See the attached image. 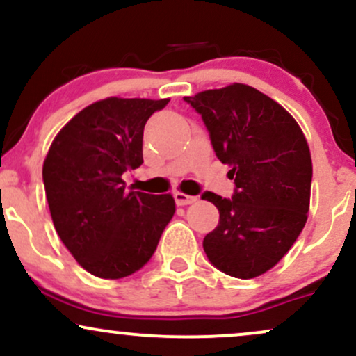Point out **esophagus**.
<instances>
[{"label":"esophagus","instance_id":"esophagus-1","mask_svg":"<svg viewBox=\"0 0 356 356\" xmlns=\"http://www.w3.org/2000/svg\"><path fill=\"white\" fill-rule=\"evenodd\" d=\"M174 199H175V204H177V206H187V204L195 202L194 195H187V194H184V192H174Z\"/></svg>","mask_w":356,"mask_h":356}]
</instances>
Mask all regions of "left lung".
<instances>
[{
  "instance_id": "left-lung-1",
  "label": "left lung",
  "mask_w": 356,
  "mask_h": 356,
  "mask_svg": "<svg viewBox=\"0 0 356 356\" xmlns=\"http://www.w3.org/2000/svg\"><path fill=\"white\" fill-rule=\"evenodd\" d=\"M206 125L212 149L231 165V199L206 191L219 224L204 252L219 271L251 280L271 269L303 231L313 165L300 125L259 90L243 83L184 97Z\"/></svg>"
}]
</instances>
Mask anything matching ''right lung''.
<instances>
[{
	"mask_svg": "<svg viewBox=\"0 0 356 356\" xmlns=\"http://www.w3.org/2000/svg\"><path fill=\"white\" fill-rule=\"evenodd\" d=\"M169 99L95 102L55 137L43 164L60 239L90 275L118 280L144 268L175 212L170 194L127 191L122 175L144 164L149 117Z\"/></svg>",
	"mask_w": 356,
	"mask_h": 356,
	"instance_id": "right-lung-1",
	"label": "right lung"
}]
</instances>
